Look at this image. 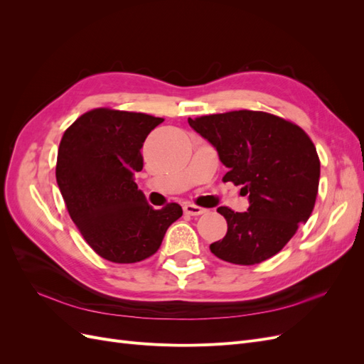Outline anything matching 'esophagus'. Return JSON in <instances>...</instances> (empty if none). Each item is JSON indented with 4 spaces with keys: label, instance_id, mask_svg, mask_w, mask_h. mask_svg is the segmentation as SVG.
<instances>
[{
    "label": "esophagus",
    "instance_id": "esophagus-1",
    "mask_svg": "<svg viewBox=\"0 0 364 364\" xmlns=\"http://www.w3.org/2000/svg\"><path fill=\"white\" fill-rule=\"evenodd\" d=\"M206 211V209L200 208V206H196L193 203H185L183 205V213L188 214V215H200Z\"/></svg>",
    "mask_w": 364,
    "mask_h": 364
}]
</instances>
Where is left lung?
<instances>
[{
	"label": "left lung",
	"mask_w": 364,
	"mask_h": 364,
	"mask_svg": "<svg viewBox=\"0 0 364 364\" xmlns=\"http://www.w3.org/2000/svg\"><path fill=\"white\" fill-rule=\"evenodd\" d=\"M228 168L225 182L241 185L246 213L220 206L226 235L209 249L220 259L252 266L272 258L306 223L316 203L321 161L310 136L290 121L258 111L188 118Z\"/></svg>",
	"instance_id": "left-lung-1"
}]
</instances>
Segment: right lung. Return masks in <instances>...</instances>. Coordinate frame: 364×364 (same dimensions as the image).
<instances>
[{
    "label": "right lung",
    "instance_id": "right-lung-1",
    "mask_svg": "<svg viewBox=\"0 0 364 364\" xmlns=\"http://www.w3.org/2000/svg\"><path fill=\"white\" fill-rule=\"evenodd\" d=\"M164 118L94 109L62 136L56 181L80 234L102 258L130 264L151 257L182 215L178 203L153 209L134 179L141 149Z\"/></svg>",
    "mask_w": 364,
    "mask_h": 364
}]
</instances>
